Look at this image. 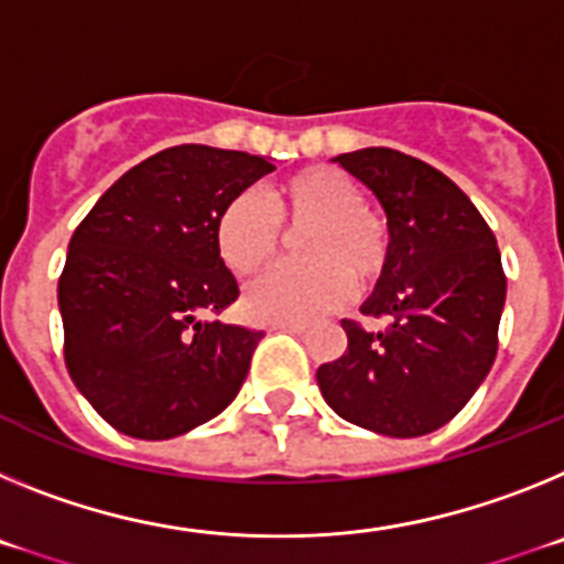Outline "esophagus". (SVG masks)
<instances>
[{"label":"esophagus","mask_w":564,"mask_h":564,"mask_svg":"<svg viewBox=\"0 0 564 564\" xmlns=\"http://www.w3.org/2000/svg\"><path fill=\"white\" fill-rule=\"evenodd\" d=\"M273 330H282V333H305L307 325H296V322H288V325H273Z\"/></svg>","instance_id":"obj_1"}]
</instances>
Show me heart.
Here are the masks:
<instances>
[{"mask_svg":"<svg viewBox=\"0 0 564 564\" xmlns=\"http://www.w3.org/2000/svg\"><path fill=\"white\" fill-rule=\"evenodd\" d=\"M282 228L302 231V262L268 273L248 291L246 311L257 322H313L347 305L352 288L372 291L390 268V226L336 169L291 174L273 186L271 206L251 192L237 194L217 217L214 239L237 276H257L285 246Z\"/></svg>","mask_w":564,"mask_h":564,"instance_id":"obj_1","label":"heart"}]
</instances>
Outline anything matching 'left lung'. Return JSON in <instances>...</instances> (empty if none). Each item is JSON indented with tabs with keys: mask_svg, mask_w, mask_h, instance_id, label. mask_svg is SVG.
I'll use <instances>...</instances> for the list:
<instances>
[{
	"mask_svg": "<svg viewBox=\"0 0 564 564\" xmlns=\"http://www.w3.org/2000/svg\"><path fill=\"white\" fill-rule=\"evenodd\" d=\"M338 163L387 212L390 268L361 307L387 327L341 318L347 350L318 367V390L364 430L430 435L466 406L495 364L506 305L500 248L475 203L430 163L383 147Z\"/></svg>",
	"mask_w": 564,
	"mask_h": 564,
	"instance_id": "left-lung-1",
	"label": "left lung"
}]
</instances>
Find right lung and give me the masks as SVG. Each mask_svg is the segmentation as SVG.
<instances>
[{
  "instance_id": "1",
  "label": "right lung",
  "mask_w": 564,
  "mask_h": 564,
  "mask_svg": "<svg viewBox=\"0 0 564 564\" xmlns=\"http://www.w3.org/2000/svg\"><path fill=\"white\" fill-rule=\"evenodd\" d=\"M273 169L234 149H163L115 181L76 228L58 276L64 364L112 430L169 441L237 398L265 333L217 318L239 288L214 226Z\"/></svg>"
}]
</instances>
